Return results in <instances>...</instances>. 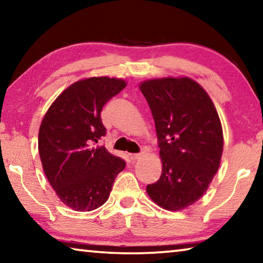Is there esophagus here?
<instances>
[{"label":"esophagus","mask_w":263,"mask_h":263,"mask_svg":"<svg viewBox=\"0 0 263 263\" xmlns=\"http://www.w3.org/2000/svg\"><path fill=\"white\" fill-rule=\"evenodd\" d=\"M144 155H145V152H144V151H141V152H140V153L133 154V159H135V160H138V159H141L142 157H144Z\"/></svg>","instance_id":"34e87169"}]
</instances>
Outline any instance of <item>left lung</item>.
<instances>
[{"label":"left lung","mask_w":263,"mask_h":263,"mask_svg":"<svg viewBox=\"0 0 263 263\" xmlns=\"http://www.w3.org/2000/svg\"><path fill=\"white\" fill-rule=\"evenodd\" d=\"M152 111L162 173L146 191L163 209L182 210L198 201L219 168L222 130L206 91L189 78L140 84Z\"/></svg>","instance_id":"8db88e82"}]
</instances>
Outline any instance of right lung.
Segmentation results:
<instances>
[{"label":"right lung","instance_id":"1","mask_svg":"<svg viewBox=\"0 0 263 263\" xmlns=\"http://www.w3.org/2000/svg\"><path fill=\"white\" fill-rule=\"evenodd\" d=\"M125 87L115 78L81 80L62 91L44 116L38 138L43 169L58 197L75 211L103 205L125 168L122 158L96 146L106 135L101 111Z\"/></svg>","mask_w":263,"mask_h":263}]
</instances>
